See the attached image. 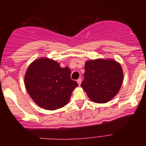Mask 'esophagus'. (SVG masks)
<instances>
[{
	"mask_svg": "<svg viewBox=\"0 0 146 146\" xmlns=\"http://www.w3.org/2000/svg\"><path fill=\"white\" fill-rule=\"evenodd\" d=\"M77 82H78V84H79V86H80V84H81V83H82V80H81V78L78 79V80H77Z\"/></svg>",
	"mask_w": 146,
	"mask_h": 146,
	"instance_id": "esophagus-1",
	"label": "esophagus"
}]
</instances>
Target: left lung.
I'll list each match as a JSON object with an SVG mask.
<instances>
[{"instance_id":"8db88e82","label":"left lung","mask_w":146,"mask_h":146,"mask_svg":"<svg viewBox=\"0 0 146 146\" xmlns=\"http://www.w3.org/2000/svg\"><path fill=\"white\" fill-rule=\"evenodd\" d=\"M84 80L81 86L95 103H106L119 91L123 74L120 64L114 60L98 59L87 61Z\"/></svg>"}]
</instances>
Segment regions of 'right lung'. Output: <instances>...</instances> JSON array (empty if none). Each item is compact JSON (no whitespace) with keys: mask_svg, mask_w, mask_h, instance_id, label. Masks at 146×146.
I'll return each instance as SVG.
<instances>
[{"mask_svg":"<svg viewBox=\"0 0 146 146\" xmlns=\"http://www.w3.org/2000/svg\"><path fill=\"white\" fill-rule=\"evenodd\" d=\"M25 84L37 105L53 110L69 102L73 90L78 86L71 79V70L60 67L59 63L46 58L34 60L27 70Z\"/></svg>","mask_w":146,"mask_h":146,"instance_id":"obj_1","label":"right lung"}]
</instances>
